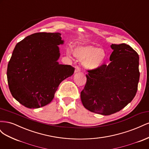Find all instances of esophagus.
Returning a JSON list of instances; mask_svg holds the SVG:
<instances>
[{"label": "esophagus", "mask_w": 149, "mask_h": 149, "mask_svg": "<svg viewBox=\"0 0 149 149\" xmlns=\"http://www.w3.org/2000/svg\"><path fill=\"white\" fill-rule=\"evenodd\" d=\"M80 71H81V69H80L79 66H75V70H74L75 73H78V72H80Z\"/></svg>", "instance_id": "obj_1"}]
</instances>
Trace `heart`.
<instances>
[{"mask_svg":"<svg viewBox=\"0 0 149 149\" xmlns=\"http://www.w3.org/2000/svg\"><path fill=\"white\" fill-rule=\"evenodd\" d=\"M68 54L70 52L68 51ZM73 55L78 59L83 60V65L88 70H96L105 61L107 54L104 49L90 45H79L73 49Z\"/></svg>","mask_w":149,"mask_h":149,"instance_id":"b5f03b06","label":"heart"}]
</instances>
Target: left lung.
Here are the masks:
<instances>
[{
  "label": "left lung",
  "mask_w": 149,
  "mask_h": 149,
  "mask_svg": "<svg viewBox=\"0 0 149 149\" xmlns=\"http://www.w3.org/2000/svg\"><path fill=\"white\" fill-rule=\"evenodd\" d=\"M110 63L88 70L81 92L84 107L104 116L120 111L135 97L140 77L138 53L125 43L112 44Z\"/></svg>",
  "instance_id": "left-lung-1"
}]
</instances>
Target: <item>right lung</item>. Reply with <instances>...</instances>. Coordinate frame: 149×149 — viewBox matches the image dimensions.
<instances>
[{"label":"right lung","mask_w":149,"mask_h":149,"mask_svg":"<svg viewBox=\"0 0 149 149\" xmlns=\"http://www.w3.org/2000/svg\"><path fill=\"white\" fill-rule=\"evenodd\" d=\"M60 33L39 32L18 43L7 66V81L12 96L30 109L50 103L60 84L74 73L71 65H60Z\"/></svg>","instance_id":"right-lung-1"}]
</instances>
